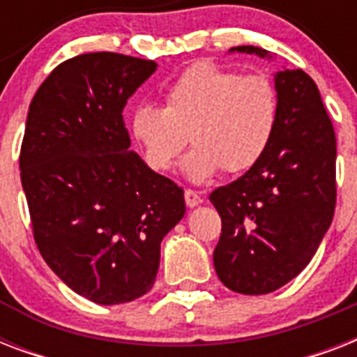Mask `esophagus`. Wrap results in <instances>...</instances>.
<instances>
[{
    "mask_svg": "<svg viewBox=\"0 0 357 357\" xmlns=\"http://www.w3.org/2000/svg\"><path fill=\"white\" fill-rule=\"evenodd\" d=\"M185 204H187V206H189V207L200 206V204H202L200 195H198V192H196V190L187 189V190H185Z\"/></svg>",
    "mask_w": 357,
    "mask_h": 357,
    "instance_id": "1",
    "label": "esophagus"
}]
</instances>
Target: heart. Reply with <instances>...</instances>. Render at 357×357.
<instances>
[{"label":"heart","instance_id":"heart-1","mask_svg":"<svg viewBox=\"0 0 357 357\" xmlns=\"http://www.w3.org/2000/svg\"><path fill=\"white\" fill-rule=\"evenodd\" d=\"M280 119L276 86L266 75L202 61L187 68L165 92V105H140L131 131L144 161L168 172L189 142L185 176L206 183L218 172L243 174L265 157Z\"/></svg>","mask_w":357,"mask_h":357}]
</instances>
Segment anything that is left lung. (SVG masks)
Segmentation results:
<instances>
[{"label": "left lung", "mask_w": 357, "mask_h": 357, "mask_svg": "<svg viewBox=\"0 0 357 357\" xmlns=\"http://www.w3.org/2000/svg\"><path fill=\"white\" fill-rule=\"evenodd\" d=\"M231 52L266 55L255 46ZM276 92L280 119L265 157L209 195L222 220L213 263L235 293H272L298 276L335 211V133L315 81L283 70Z\"/></svg>", "instance_id": "1"}]
</instances>
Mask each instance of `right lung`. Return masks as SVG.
Masks as SVG:
<instances>
[{
    "instance_id": "right-lung-1",
    "label": "right lung",
    "mask_w": 357,
    "mask_h": 357,
    "mask_svg": "<svg viewBox=\"0 0 357 357\" xmlns=\"http://www.w3.org/2000/svg\"><path fill=\"white\" fill-rule=\"evenodd\" d=\"M148 59L83 53L38 86L20 150L33 237L50 268L102 305L155 282L162 237L183 218V189L135 151L128 98L155 72Z\"/></svg>"
}]
</instances>
